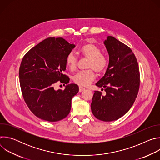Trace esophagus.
I'll use <instances>...</instances> for the list:
<instances>
[{
  "label": "esophagus",
  "instance_id": "obj_1",
  "mask_svg": "<svg viewBox=\"0 0 160 160\" xmlns=\"http://www.w3.org/2000/svg\"><path fill=\"white\" fill-rule=\"evenodd\" d=\"M85 90V88L84 87H81V86H80V87H79V92H83V91H84Z\"/></svg>",
  "mask_w": 160,
  "mask_h": 160
}]
</instances>
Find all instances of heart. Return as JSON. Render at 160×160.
<instances>
[{
    "mask_svg": "<svg viewBox=\"0 0 160 160\" xmlns=\"http://www.w3.org/2000/svg\"><path fill=\"white\" fill-rule=\"evenodd\" d=\"M80 52L83 56L88 58L87 68L91 69L77 72L73 76V80L80 86H87L95 78L94 70L98 73L104 72L106 69L108 62L107 58L101 54L100 48L94 43L85 44L81 48ZM66 64L70 70L76 69L77 58L73 52L68 54Z\"/></svg>",
    "mask_w": 160,
    "mask_h": 160,
    "instance_id": "1",
    "label": "heart"
}]
</instances>
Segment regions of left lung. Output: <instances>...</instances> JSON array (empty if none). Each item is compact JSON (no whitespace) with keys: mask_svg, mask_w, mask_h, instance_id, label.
I'll return each mask as SVG.
<instances>
[{"mask_svg":"<svg viewBox=\"0 0 160 160\" xmlns=\"http://www.w3.org/2000/svg\"><path fill=\"white\" fill-rule=\"evenodd\" d=\"M104 44L109 64L96 85L105 88L106 95L94 91L90 107L96 118L111 122L122 117L132 106L139 92L140 74L138 61L127 45L112 36H108Z\"/></svg>","mask_w":160,"mask_h":160,"instance_id":"left-lung-1","label":"left lung"}]
</instances>
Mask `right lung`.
I'll return each mask as SVG.
<instances>
[{
  "mask_svg": "<svg viewBox=\"0 0 160 160\" xmlns=\"http://www.w3.org/2000/svg\"><path fill=\"white\" fill-rule=\"evenodd\" d=\"M75 47L63 38L48 37L22 59L19 77L22 96L31 111L43 120L58 122L70 113L72 99L79 88L75 83L68 84L70 79L63 72L66 57ZM59 80L67 84L64 90L54 89Z\"/></svg>",
  "mask_w": 160,
  "mask_h": 160,
  "instance_id": "obj_1",
  "label": "right lung"
}]
</instances>
